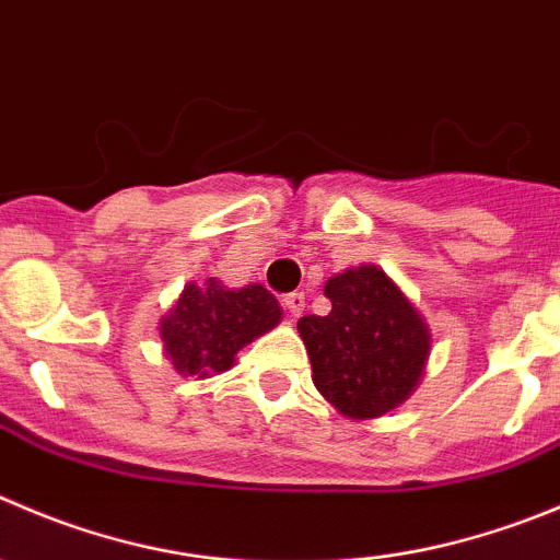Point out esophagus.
<instances>
[{
    "label": "esophagus",
    "mask_w": 560,
    "mask_h": 560,
    "mask_svg": "<svg viewBox=\"0 0 560 560\" xmlns=\"http://www.w3.org/2000/svg\"><path fill=\"white\" fill-rule=\"evenodd\" d=\"M283 305H285V311L291 313V316H300L302 311H305V294H302V291H294V294H285L283 296Z\"/></svg>",
    "instance_id": "1"
}]
</instances>
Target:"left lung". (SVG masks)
<instances>
[{
    "mask_svg": "<svg viewBox=\"0 0 560 560\" xmlns=\"http://www.w3.org/2000/svg\"><path fill=\"white\" fill-rule=\"evenodd\" d=\"M327 316L300 318L313 382L349 418H380L418 385L429 357L423 318L376 266L346 269L324 285Z\"/></svg>",
    "mask_w": 560,
    "mask_h": 560,
    "instance_id": "left-lung-1",
    "label": "left lung"
}]
</instances>
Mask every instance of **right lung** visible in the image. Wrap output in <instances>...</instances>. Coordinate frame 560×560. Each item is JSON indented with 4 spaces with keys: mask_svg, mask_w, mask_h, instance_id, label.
<instances>
[{
    "mask_svg": "<svg viewBox=\"0 0 560 560\" xmlns=\"http://www.w3.org/2000/svg\"><path fill=\"white\" fill-rule=\"evenodd\" d=\"M277 322L280 305L264 285L233 291L209 277L200 285H186L159 332L180 374L211 376L231 369L236 351Z\"/></svg>",
    "mask_w": 560,
    "mask_h": 560,
    "instance_id": "1",
    "label": "right lung"
}]
</instances>
